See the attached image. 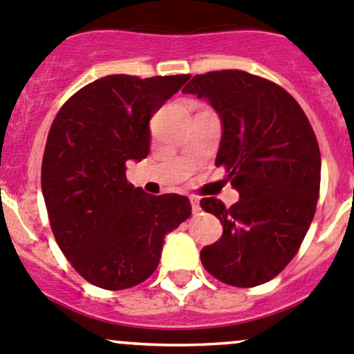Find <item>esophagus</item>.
<instances>
[{
  "mask_svg": "<svg viewBox=\"0 0 354 354\" xmlns=\"http://www.w3.org/2000/svg\"><path fill=\"white\" fill-rule=\"evenodd\" d=\"M190 204H192V211H194V213H199V211H201L199 199H197V197H190Z\"/></svg>",
  "mask_w": 354,
  "mask_h": 354,
  "instance_id": "34e87169",
  "label": "esophagus"
}]
</instances>
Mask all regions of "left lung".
Wrapping results in <instances>:
<instances>
[{"instance_id": "obj_1", "label": "left lung", "mask_w": 354, "mask_h": 354, "mask_svg": "<svg viewBox=\"0 0 354 354\" xmlns=\"http://www.w3.org/2000/svg\"><path fill=\"white\" fill-rule=\"evenodd\" d=\"M183 92L220 117L216 166L239 192L230 207L201 199L223 225L222 237L201 250V262L237 288L270 281L299 252L315 216L322 180L315 131L285 88L239 69L196 75Z\"/></svg>"}]
</instances>
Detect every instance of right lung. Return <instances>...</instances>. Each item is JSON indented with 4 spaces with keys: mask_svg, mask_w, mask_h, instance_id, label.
<instances>
[{
    "mask_svg": "<svg viewBox=\"0 0 354 354\" xmlns=\"http://www.w3.org/2000/svg\"><path fill=\"white\" fill-rule=\"evenodd\" d=\"M188 75L102 77L66 101L47 138L41 192L61 252L104 290L143 283L160 262L164 237L185 222V196H150L131 185L127 162L150 153V118Z\"/></svg>",
    "mask_w": 354,
    "mask_h": 354,
    "instance_id": "add662e5",
    "label": "right lung"
}]
</instances>
